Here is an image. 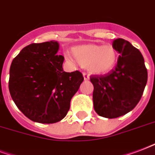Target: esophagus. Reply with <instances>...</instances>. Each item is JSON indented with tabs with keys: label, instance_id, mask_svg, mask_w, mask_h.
<instances>
[{
	"label": "esophagus",
	"instance_id": "34e87169",
	"mask_svg": "<svg viewBox=\"0 0 155 155\" xmlns=\"http://www.w3.org/2000/svg\"><path fill=\"white\" fill-rule=\"evenodd\" d=\"M83 77H84V80H88L89 79V75L86 72L83 73Z\"/></svg>",
	"mask_w": 155,
	"mask_h": 155
}]
</instances>
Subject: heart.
I'll list each match as a JSON object with an SVG mask.
<instances>
[{
	"label": "heart",
	"mask_w": 155,
	"mask_h": 155,
	"mask_svg": "<svg viewBox=\"0 0 155 155\" xmlns=\"http://www.w3.org/2000/svg\"><path fill=\"white\" fill-rule=\"evenodd\" d=\"M72 54L82 67L95 73L109 72L114 67L117 53L112 46H99L94 44L79 46L72 50Z\"/></svg>",
	"instance_id": "obj_1"
}]
</instances>
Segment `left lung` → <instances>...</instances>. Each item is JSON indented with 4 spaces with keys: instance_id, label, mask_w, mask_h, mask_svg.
<instances>
[{
    "instance_id": "8db88e82",
    "label": "left lung",
    "mask_w": 155,
    "mask_h": 155,
    "mask_svg": "<svg viewBox=\"0 0 155 155\" xmlns=\"http://www.w3.org/2000/svg\"><path fill=\"white\" fill-rule=\"evenodd\" d=\"M113 47L119 53L114 69L104 75L91 76L93 103L100 116L115 118L137 106L145 90L148 73L142 54L127 41L118 38Z\"/></svg>"
}]
</instances>
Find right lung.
<instances>
[{
    "mask_svg": "<svg viewBox=\"0 0 155 155\" xmlns=\"http://www.w3.org/2000/svg\"><path fill=\"white\" fill-rule=\"evenodd\" d=\"M56 41L32 43L13 60L9 90L16 106L27 117L40 123L62 120L84 78L78 70L64 72V58L57 55Z\"/></svg>",
    "mask_w": 155,
    "mask_h": 155,
    "instance_id": "obj_1",
    "label": "right lung"
}]
</instances>
